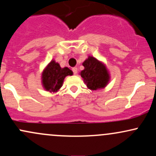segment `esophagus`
Returning <instances> with one entry per match:
<instances>
[{
	"instance_id": "34e87169",
	"label": "esophagus",
	"mask_w": 156,
	"mask_h": 156,
	"mask_svg": "<svg viewBox=\"0 0 156 156\" xmlns=\"http://www.w3.org/2000/svg\"><path fill=\"white\" fill-rule=\"evenodd\" d=\"M72 70H73V74H74V75H76L77 73H78V68H77V67H73V69H72Z\"/></svg>"
}]
</instances>
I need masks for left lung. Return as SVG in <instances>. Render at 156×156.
Here are the masks:
<instances>
[{"label":"left lung","instance_id":"obj_1","mask_svg":"<svg viewBox=\"0 0 156 156\" xmlns=\"http://www.w3.org/2000/svg\"><path fill=\"white\" fill-rule=\"evenodd\" d=\"M84 69L81 72L87 87L92 90L104 88L109 81V74L107 69L100 61L93 57H89L83 63Z\"/></svg>","mask_w":156,"mask_h":156}]
</instances>
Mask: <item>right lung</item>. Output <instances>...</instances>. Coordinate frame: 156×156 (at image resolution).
Listing matches in <instances>:
<instances>
[{"instance_id": "right-lung-1", "label": "right lung", "mask_w": 156, "mask_h": 156, "mask_svg": "<svg viewBox=\"0 0 156 156\" xmlns=\"http://www.w3.org/2000/svg\"><path fill=\"white\" fill-rule=\"evenodd\" d=\"M73 72L68 67L61 68L59 64L51 61L42 74V82L46 90L57 92L63 84L66 75H71Z\"/></svg>"}]
</instances>
